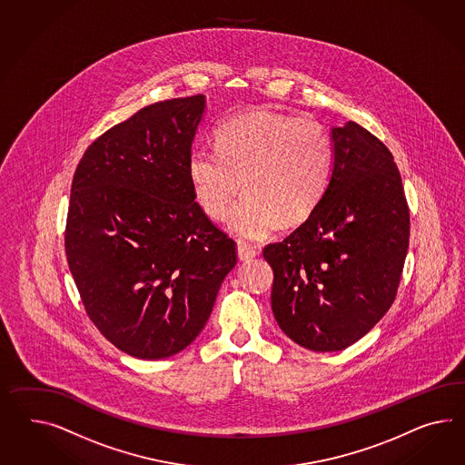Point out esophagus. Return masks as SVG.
Returning <instances> with one entry per match:
<instances>
[{"mask_svg":"<svg viewBox=\"0 0 465 465\" xmlns=\"http://www.w3.org/2000/svg\"><path fill=\"white\" fill-rule=\"evenodd\" d=\"M237 253H239L240 261H249V259H253L257 255V251L249 243L240 242L239 247H237Z\"/></svg>","mask_w":465,"mask_h":465,"instance_id":"1","label":"esophagus"}]
</instances>
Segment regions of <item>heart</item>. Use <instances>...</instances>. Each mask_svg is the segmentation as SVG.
<instances>
[{"label": "heart", "mask_w": 465, "mask_h": 465, "mask_svg": "<svg viewBox=\"0 0 465 465\" xmlns=\"http://www.w3.org/2000/svg\"><path fill=\"white\" fill-rule=\"evenodd\" d=\"M213 140L216 152H191L189 184L204 214L222 222L242 183L245 196L228 220L242 239L262 240L281 223H302L323 200L333 142L316 120L252 110L226 118Z\"/></svg>", "instance_id": "b5f03b06"}]
</instances>
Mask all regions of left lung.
Returning a JSON list of instances; mask_svg holds the SVG:
<instances>
[{"label": "left lung", "mask_w": 465, "mask_h": 465, "mask_svg": "<svg viewBox=\"0 0 465 465\" xmlns=\"http://www.w3.org/2000/svg\"><path fill=\"white\" fill-rule=\"evenodd\" d=\"M331 142L323 200L264 249L277 325L314 351L351 347L388 313L410 243V210L390 149L355 122L331 128Z\"/></svg>", "instance_id": "left-lung-1"}]
</instances>
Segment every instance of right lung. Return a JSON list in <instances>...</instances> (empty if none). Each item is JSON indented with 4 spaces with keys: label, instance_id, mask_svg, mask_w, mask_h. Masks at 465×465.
Segmentation results:
<instances>
[{
    "label": "right lung",
    "instance_id": "add662e5",
    "mask_svg": "<svg viewBox=\"0 0 465 465\" xmlns=\"http://www.w3.org/2000/svg\"><path fill=\"white\" fill-rule=\"evenodd\" d=\"M203 94L159 101L96 138L77 163L65 255L91 322L143 361L186 349L237 264L235 242L188 179Z\"/></svg>",
    "mask_w": 465,
    "mask_h": 465
}]
</instances>
